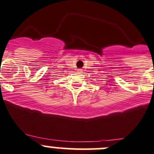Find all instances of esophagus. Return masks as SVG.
<instances>
[{
  "label": "esophagus",
  "instance_id": "34e87169",
  "mask_svg": "<svg viewBox=\"0 0 154 154\" xmlns=\"http://www.w3.org/2000/svg\"><path fill=\"white\" fill-rule=\"evenodd\" d=\"M77 72H82V69H77Z\"/></svg>",
  "mask_w": 154,
  "mask_h": 154
}]
</instances>
